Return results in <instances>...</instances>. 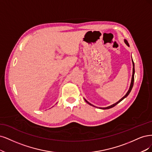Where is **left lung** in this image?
Returning <instances> with one entry per match:
<instances>
[{"label":"left lung","mask_w":152,"mask_h":152,"mask_svg":"<svg viewBox=\"0 0 152 152\" xmlns=\"http://www.w3.org/2000/svg\"><path fill=\"white\" fill-rule=\"evenodd\" d=\"M124 43L126 44L127 45H128V47H129V43H128V41H127L126 39H124ZM132 63H133V75H132V77H131V84H130V86H129V90H128V92L126 93V94L121 99H120L118 102H116V103H115V104H112V105H110V106H109V107H100L99 109H110V108H112V107H114V106H115L117 104H118L119 102H121L122 100H124L125 98H126L127 96H128V95L130 94V92H131V90H132V88H133V83H134V62H133V58H132ZM85 99V100L86 101V103H88V104L89 105H92V106H94V107H95L94 105H93L92 104H91L90 103H89L85 99Z\"/></svg>","instance_id":"obj_1"}]
</instances>
